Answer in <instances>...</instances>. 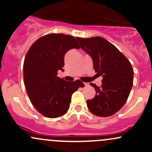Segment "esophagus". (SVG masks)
<instances>
[{
  "instance_id": "1",
  "label": "esophagus",
  "mask_w": 152,
  "mask_h": 152,
  "mask_svg": "<svg viewBox=\"0 0 152 152\" xmlns=\"http://www.w3.org/2000/svg\"><path fill=\"white\" fill-rule=\"evenodd\" d=\"M84 85H85V86H88V83H84Z\"/></svg>"
}]
</instances>
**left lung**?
Here are the masks:
<instances>
[{"label":"left lung","instance_id":"1","mask_svg":"<svg viewBox=\"0 0 152 152\" xmlns=\"http://www.w3.org/2000/svg\"><path fill=\"white\" fill-rule=\"evenodd\" d=\"M81 48L91 57L94 69L102 76L100 87L91 83L96 95L86 101L92 114L101 117L112 116L125 104L133 86L134 71L129 61L105 38H76Z\"/></svg>","mask_w":152,"mask_h":152}]
</instances>
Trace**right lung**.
I'll return each instance as SVG.
<instances>
[{"label":"right lung","mask_w":152,"mask_h":152,"mask_svg":"<svg viewBox=\"0 0 152 152\" xmlns=\"http://www.w3.org/2000/svg\"><path fill=\"white\" fill-rule=\"evenodd\" d=\"M74 36L51 34L39 38L26 53L23 80L31 104L48 118H57L67 112L71 96L84 85L80 80L66 81L59 78L64 71V56L72 48L79 49Z\"/></svg>","instance_id":"1"}]
</instances>
